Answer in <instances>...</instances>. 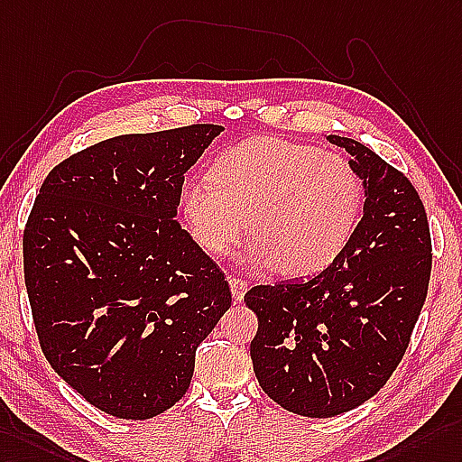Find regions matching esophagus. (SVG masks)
Masks as SVG:
<instances>
[{"label": "esophagus", "mask_w": 462, "mask_h": 462, "mask_svg": "<svg viewBox=\"0 0 462 462\" xmlns=\"http://www.w3.org/2000/svg\"><path fill=\"white\" fill-rule=\"evenodd\" d=\"M229 286H231V294H233V301L239 303L245 296V291L249 290V284L245 282L243 278H237V276H231L229 278Z\"/></svg>", "instance_id": "esophagus-1"}]
</instances>
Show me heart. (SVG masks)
Masks as SVG:
<instances>
[{
	"instance_id": "b5f03b06",
	"label": "heart",
	"mask_w": 462,
	"mask_h": 462,
	"mask_svg": "<svg viewBox=\"0 0 462 462\" xmlns=\"http://www.w3.org/2000/svg\"><path fill=\"white\" fill-rule=\"evenodd\" d=\"M363 186L345 156L310 144L254 137L225 151L209 178L186 182L180 211L194 241L225 253L246 231V261L284 276L328 268L351 239Z\"/></svg>"
}]
</instances>
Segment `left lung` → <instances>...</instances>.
<instances>
[{"label": "left lung", "mask_w": 462, "mask_h": 462, "mask_svg": "<svg viewBox=\"0 0 462 462\" xmlns=\"http://www.w3.org/2000/svg\"><path fill=\"white\" fill-rule=\"evenodd\" d=\"M365 180L363 217L335 261L308 280L254 286L251 358L278 406L333 418L370 400L406 355L431 276V233L418 189L363 143L328 134Z\"/></svg>", "instance_id": "1"}]
</instances>
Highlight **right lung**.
<instances>
[{
	"label": "right lung",
	"mask_w": 462,
	"mask_h": 462,
	"mask_svg": "<svg viewBox=\"0 0 462 462\" xmlns=\"http://www.w3.org/2000/svg\"><path fill=\"white\" fill-rule=\"evenodd\" d=\"M221 125L121 134L44 178L23 231L32 323L92 406L149 420L182 400L196 348L231 306L221 268L176 219L184 176Z\"/></svg>",
	"instance_id": "right-lung-1"
}]
</instances>
